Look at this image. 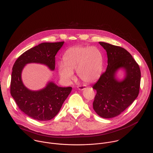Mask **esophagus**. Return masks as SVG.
Wrapping results in <instances>:
<instances>
[{
    "instance_id": "obj_1",
    "label": "esophagus",
    "mask_w": 153,
    "mask_h": 153,
    "mask_svg": "<svg viewBox=\"0 0 153 153\" xmlns=\"http://www.w3.org/2000/svg\"><path fill=\"white\" fill-rule=\"evenodd\" d=\"M77 88H78V89H79V90L82 91V90L85 89L86 88V85H81V86H79Z\"/></svg>"
}]
</instances>
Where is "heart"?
Returning a JSON list of instances; mask_svg holds the SVG:
<instances>
[{
    "label": "heart",
    "instance_id": "obj_1",
    "mask_svg": "<svg viewBox=\"0 0 153 153\" xmlns=\"http://www.w3.org/2000/svg\"><path fill=\"white\" fill-rule=\"evenodd\" d=\"M63 63L58 65L61 78L69 83L77 71L80 79L85 82L97 80L103 70V56L99 49L91 46H75L68 49L63 56Z\"/></svg>",
    "mask_w": 153,
    "mask_h": 153
}]
</instances>
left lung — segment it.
<instances>
[{"mask_svg":"<svg viewBox=\"0 0 153 153\" xmlns=\"http://www.w3.org/2000/svg\"><path fill=\"white\" fill-rule=\"evenodd\" d=\"M99 43L107 52L108 65L93 86L97 91L93 108L100 117L110 119L120 114L138 96L141 71L139 65L125 49L105 42ZM120 68L124 69L126 73L122 81L115 78V73Z\"/></svg>","mask_w":153,"mask_h":153,"instance_id":"left-lung-1","label":"left lung"}]
</instances>
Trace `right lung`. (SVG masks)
<instances>
[{"mask_svg":"<svg viewBox=\"0 0 153 153\" xmlns=\"http://www.w3.org/2000/svg\"><path fill=\"white\" fill-rule=\"evenodd\" d=\"M64 43H42L24 52L13 65L10 86L11 96L19 108L33 119L47 121L53 119L59 111L72 88L59 87L49 82L41 90H29L22 82V70L28 63L42 64L54 70L55 55Z\"/></svg>","mask_w":153,"mask_h":153,"instance_id":"obj_1","label":"right lung"}]
</instances>
